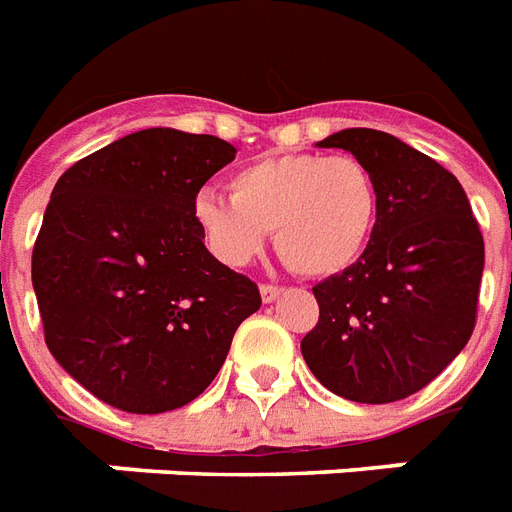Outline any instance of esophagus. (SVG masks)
<instances>
[{
    "label": "esophagus",
    "mask_w": 512,
    "mask_h": 512,
    "mask_svg": "<svg viewBox=\"0 0 512 512\" xmlns=\"http://www.w3.org/2000/svg\"><path fill=\"white\" fill-rule=\"evenodd\" d=\"M261 299H264V302H275V299L280 297V294H283V286H272V283H261Z\"/></svg>",
    "instance_id": "34e87169"
}]
</instances>
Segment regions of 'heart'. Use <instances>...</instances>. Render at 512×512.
<instances>
[{
  "label": "heart",
  "instance_id": "b5f03b06",
  "mask_svg": "<svg viewBox=\"0 0 512 512\" xmlns=\"http://www.w3.org/2000/svg\"><path fill=\"white\" fill-rule=\"evenodd\" d=\"M232 199L202 191L194 221L215 259L245 267L267 232L291 270L332 278L351 270L378 226L380 197L372 169L351 153H280L234 172Z\"/></svg>",
  "mask_w": 512,
  "mask_h": 512
}]
</instances>
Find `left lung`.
<instances>
[{"mask_svg": "<svg viewBox=\"0 0 512 512\" xmlns=\"http://www.w3.org/2000/svg\"><path fill=\"white\" fill-rule=\"evenodd\" d=\"M318 145L372 169L380 213L351 270L313 286L318 324L302 356L337 397L397 402L432 383L472 337L483 234L459 180L397 137L343 129Z\"/></svg>", "mask_w": 512, "mask_h": 512, "instance_id": "1", "label": "left lung"}]
</instances>
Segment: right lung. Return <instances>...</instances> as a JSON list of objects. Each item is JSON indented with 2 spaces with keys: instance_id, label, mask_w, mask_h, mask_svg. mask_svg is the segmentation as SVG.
<instances>
[{
  "instance_id": "obj_1",
  "label": "right lung",
  "mask_w": 512,
  "mask_h": 512,
  "mask_svg": "<svg viewBox=\"0 0 512 512\" xmlns=\"http://www.w3.org/2000/svg\"><path fill=\"white\" fill-rule=\"evenodd\" d=\"M237 148L142 129L64 172L32 251L45 345L126 413L188 405L224 367L259 286L205 248L194 199Z\"/></svg>"
}]
</instances>
